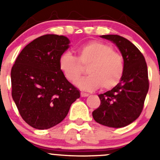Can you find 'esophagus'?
I'll return each mask as SVG.
<instances>
[{"instance_id": "1", "label": "esophagus", "mask_w": 160, "mask_h": 160, "mask_svg": "<svg viewBox=\"0 0 160 160\" xmlns=\"http://www.w3.org/2000/svg\"><path fill=\"white\" fill-rule=\"evenodd\" d=\"M81 96L82 97H88L89 94H87V93H81Z\"/></svg>"}]
</instances>
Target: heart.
I'll use <instances>...</instances> for the list:
<instances>
[{
    "label": "heart",
    "instance_id": "heart-1",
    "mask_svg": "<svg viewBox=\"0 0 160 160\" xmlns=\"http://www.w3.org/2000/svg\"><path fill=\"white\" fill-rule=\"evenodd\" d=\"M59 68L65 77L75 82L82 73V66L89 65L90 75L77 82V86L85 91L114 88L120 82L124 73L123 57L114 52L112 46L99 41L85 44L78 49V58L71 52H64L58 61Z\"/></svg>",
    "mask_w": 160,
    "mask_h": 160
}]
</instances>
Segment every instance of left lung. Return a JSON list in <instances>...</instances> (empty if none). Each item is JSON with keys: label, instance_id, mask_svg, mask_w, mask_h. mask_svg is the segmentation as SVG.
<instances>
[{"label": "left lung", "instance_id": "1", "mask_svg": "<svg viewBox=\"0 0 160 160\" xmlns=\"http://www.w3.org/2000/svg\"><path fill=\"white\" fill-rule=\"evenodd\" d=\"M115 44L124 59L125 70L120 82L112 90L98 94L101 104L93 111L96 122L106 127L123 128L140 115L149 89L148 66L138 48L118 35H102Z\"/></svg>", "mask_w": 160, "mask_h": 160}]
</instances>
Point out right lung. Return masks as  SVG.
<instances>
[{"mask_svg":"<svg viewBox=\"0 0 160 160\" xmlns=\"http://www.w3.org/2000/svg\"><path fill=\"white\" fill-rule=\"evenodd\" d=\"M70 43L62 35L41 36L22 49L12 66V99L25 122L33 128L49 129L60 123L80 97L59 68V58Z\"/></svg>","mask_w":160,"mask_h":160,"instance_id":"add662e5","label":"right lung"}]
</instances>
